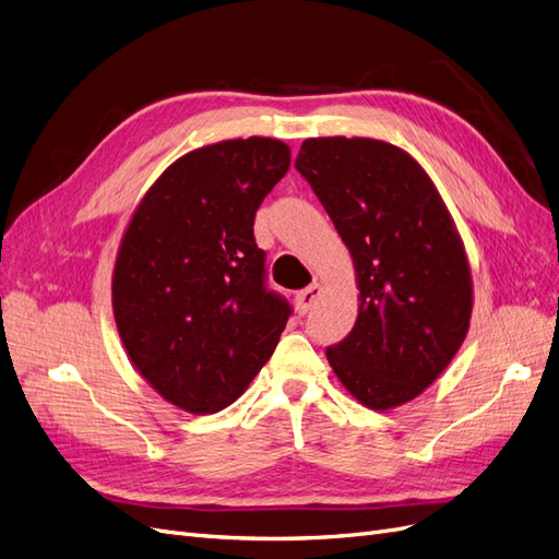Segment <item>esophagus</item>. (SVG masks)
<instances>
[{"instance_id":"1","label":"esophagus","mask_w":559,"mask_h":559,"mask_svg":"<svg viewBox=\"0 0 559 559\" xmlns=\"http://www.w3.org/2000/svg\"><path fill=\"white\" fill-rule=\"evenodd\" d=\"M321 292H324V286H321L319 282L310 284L308 289H302L296 294V310L298 314H308L312 310V306L317 302V298L321 296Z\"/></svg>"}]
</instances>
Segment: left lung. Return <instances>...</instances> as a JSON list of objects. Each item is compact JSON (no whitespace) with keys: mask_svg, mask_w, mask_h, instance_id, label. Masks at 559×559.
I'll return each instance as SVG.
<instances>
[{"mask_svg":"<svg viewBox=\"0 0 559 559\" xmlns=\"http://www.w3.org/2000/svg\"><path fill=\"white\" fill-rule=\"evenodd\" d=\"M296 170L352 253L359 317L326 349L370 411L396 408L443 373L471 324L466 249L436 183L408 151L370 138H312Z\"/></svg>","mask_w":559,"mask_h":559,"instance_id":"8db88e82","label":"left lung"}]
</instances>
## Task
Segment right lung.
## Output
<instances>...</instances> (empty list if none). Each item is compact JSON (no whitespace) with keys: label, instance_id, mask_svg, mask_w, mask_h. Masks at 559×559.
<instances>
[{"label":"right lung","instance_id":"add662e5","mask_svg":"<svg viewBox=\"0 0 559 559\" xmlns=\"http://www.w3.org/2000/svg\"><path fill=\"white\" fill-rule=\"evenodd\" d=\"M273 138L189 151L151 183L121 238L111 308L128 359L177 408L212 415L242 396L292 314L267 292L253 216L286 175Z\"/></svg>","mask_w":559,"mask_h":559}]
</instances>
